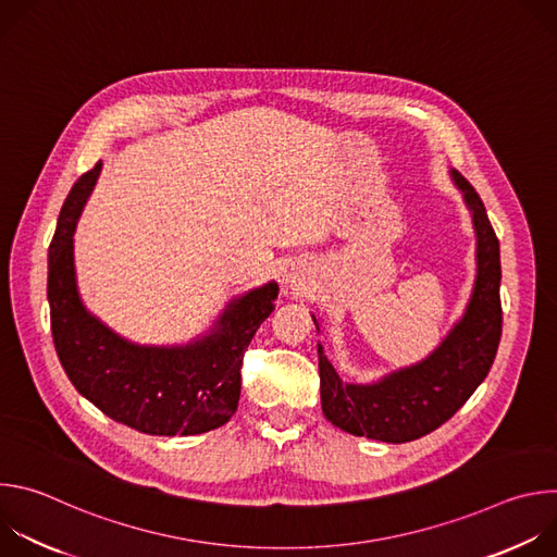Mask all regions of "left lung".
<instances>
[{"label": "left lung", "instance_id": "8db88e82", "mask_svg": "<svg viewBox=\"0 0 557 557\" xmlns=\"http://www.w3.org/2000/svg\"><path fill=\"white\" fill-rule=\"evenodd\" d=\"M454 181L479 235V275L467 312L425 361L372 385L344 383L320 346L322 410L344 432L385 443L421 438L465 406L496 359L503 335L500 245L481 196L456 172Z\"/></svg>", "mask_w": 557, "mask_h": 557}]
</instances>
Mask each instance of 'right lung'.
<instances>
[{"label":"right lung","mask_w":557,"mask_h":557,"mask_svg":"<svg viewBox=\"0 0 557 557\" xmlns=\"http://www.w3.org/2000/svg\"><path fill=\"white\" fill-rule=\"evenodd\" d=\"M101 165L74 183L48 256L50 329L57 357L90 404L110 419L156 436H191L224 425L237 410L243 359L275 310L277 284L233 301L213 335L185 348L134 346L84 308L74 286L72 233Z\"/></svg>","instance_id":"add662e5"}]
</instances>
